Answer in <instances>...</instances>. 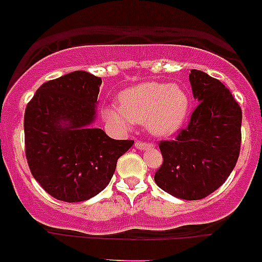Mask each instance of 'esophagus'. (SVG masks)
<instances>
[{
	"instance_id": "esophagus-1",
	"label": "esophagus",
	"mask_w": 262,
	"mask_h": 262,
	"mask_svg": "<svg viewBox=\"0 0 262 262\" xmlns=\"http://www.w3.org/2000/svg\"><path fill=\"white\" fill-rule=\"evenodd\" d=\"M135 147L138 149H151V148H154V144L149 142H139V140H136Z\"/></svg>"
}]
</instances>
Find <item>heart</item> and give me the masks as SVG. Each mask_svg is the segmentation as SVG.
Returning <instances> with one entry per match:
<instances>
[{
    "mask_svg": "<svg viewBox=\"0 0 262 262\" xmlns=\"http://www.w3.org/2000/svg\"><path fill=\"white\" fill-rule=\"evenodd\" d=\"M120 103L103 108V118L120 128H128L134 122L147 124L156 136H169L185 124L190 111V98L181 86L143 82L123 90Z\"/></svg>",
    "mask_w": 262,
    "mask_h": 262,
    "instance_id": "obj_1",
    "label": "heart"
}]
</instances>
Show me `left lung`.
<instances>
[{"mask_svg": "<svg viewBox=\"0 0 262 262\" xmlns=\"http://www.w3.org/2000/svg\"><path fill=\"white\" fill-rule=\"evenodd\" d=\"M189 80L200 105L186 128L159 143L163 164L155 173L160 189L176 198L202 200L224 184L242 143V108L221 81L191 69Z\"/></svg>", "mask_w": 262, "mask_h": 262, "instance_id": "left-lung-1", "label": "left lung"}]
</instances>
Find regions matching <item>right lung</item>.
I'll return each instance as SVG.
<instances>
[{
	"mask_svg": "<svg viewBox=\"0 0 262 262\" xmlns=\"http://www.w3.org/2000/svg\"><path fill=\"white\" fill-rule=\"evenodd\" d=\"M101 77L75 71L41 85L25 111V147L31 174L50 195L82 202L102 191L134 140L92 128Z\"/></svg>",
	"mask_w": 262,
	"mask_h": 262,
	"instance_id": "1",
	"label": "right lung"
}]
</instances>
